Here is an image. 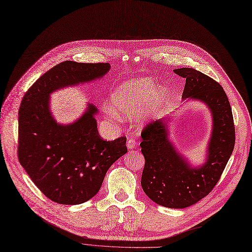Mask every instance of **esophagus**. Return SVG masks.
<instances>
[{
  "mask_svg": "<svg viewBox=\"0 0 252 252\" xmlns=\"http://www.w3.org/2000/svg\"><path fill=\"white\" fill-rule=\"evenodd\" d=\"M137 145V142L134 138H128L127 139V142H126V146L128 150H133V148H135Z\"/></svg>",
  "mask_w": 252,
  "mask_h": 252,
  "instance_id": "34e87169",
  "label": "esophagus"
}]
</instances>
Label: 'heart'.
<instances>
[{"instance_id":"1","label":"heart","mask_w":252,"mask_h":252,"mask_svg":"<svg viewBox=\"0 0 252 252\" xmlns=\"http://www.w3.org/2000/svg\"><path fill=\"white\" fill-rule=\"evenodd\" d=\"M167 90L157 87L152 78H138L121 83L111 95L112 108L124 118L156 114L165 104ZM144 112H142V111Z\"/></svg>"}]
</instances>
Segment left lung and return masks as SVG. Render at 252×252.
<instances>
[{
  "instance_id": "left-lung-1",
  "label": "left lung",
  "mask_w": 252,
  "mask_h": 252,
  "mask_svg": "<svg viewBox=\"0 0 252 252\" xmlns=\"http://www.w3.org/2000/svg\"><path fill=\"white\" fill-rule=\"evenodd\" d=\"M174 72L186 79L183 99H198L211 110L213 131L207 161L200 167H192L169 141L168 120H156L141 133L145 159L141 186L160 206L184 209L207 196L219 182L234 151L236 133L229 101L219 83L194 68H178Z\"/></svg>"
}]
</instances>
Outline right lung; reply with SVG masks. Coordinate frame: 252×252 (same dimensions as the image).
I'll use <instances>...</instances> for the list:
<instances>
[{"label":"right lung","instance_id":"right-lung-1","mask_svg":"<svg viewBox=\"0 0 252 252\" xmlns=\"http://www.w3.org/2000/svg\"><path fill=\"white\" fill-rule=\"evenodd\" d=\"M109 63L64 61L37 80L26 92L18 113V160L46 197L60 204H80L99 191L105 175L127 148L126 138L106 141L98 135L88 106L84 115L64 126L50 112V94L104 77Z\"/></svg>","mask_w":252,"mask_h":252}]
</instances>
